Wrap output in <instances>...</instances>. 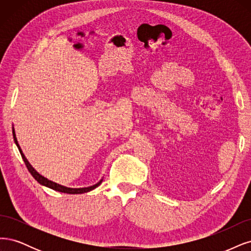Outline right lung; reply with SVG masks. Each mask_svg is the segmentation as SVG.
I'll list each match as a JSON object with an SVG mask.
<instances>
[{
  "instance_id": "obj_1",
  "label": "right lung",
  "mask_w": 251,
  "mask_h": 251,
  "mask_svg": "<svg viewBox=\"0 0 251 251\" xmlns=\"http://www.w3.org/2000/svg\"><path fill=\"white\" fill-rule=\"evenodd\" d=\"M12 132H13V139H14V142H15V144H17V146H18V148H19V150H20V153H21V155H22V158H23V160H24V163H25V165H26V167H27V169H28V171L31 173V175H32V176L34 177L35 180H37L40 184L46 185V187L50 188V189H52V190L58 191V192H62V193H67V194H82V193H86V192H90V191L94 190L95 188L98 187V185H100V183L102 182V180H101V181H99L98 183H96V184L92 185V187H87V188L71 189V188H67V187H63V185H60V184L55 183V182H53V181H51V180H48L47 178H45L44 176L39 175V174L35 171V170H34L33 168H32V166L29 164V161L27 160V158L25 157V155H24V153L22 152V149H21V148H20V146H19L18 140H17V137H15L14 129H13V131H12Z\"/></svg>"
}]
</instances>
